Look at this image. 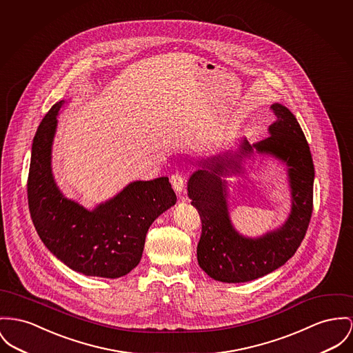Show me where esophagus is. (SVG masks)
Instances as JSON below:
<instances>
[{
    "label": "esophagus",
    "mask_w": 353,
    "mask_h": 353,
    "mask_svg": "<svg viewBox=\"0 0 353 353\" xmlns=\"http://www.w3.org/2000/svg\"><path fill=\"white\" fill-rule=\"evenodd\" d=\"M171 185H172V188L174 190L178 192V194H181L182 191H183V188H185V178H183V175H181V174H172L171 175Z\"/></svg>",
    "instance_id": "34e87169"
}]
</instances>
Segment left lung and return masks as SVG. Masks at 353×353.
I'll return each instance as SVG.
<instances>
[{
	"label": "left lung",
	"mask_w": 353,
	"mask_h": 353,
	"mask_svg": "<svg viewBox=\"0 0 353 353\" xmlns=\"http://www.w3.org/2000/svg\"><path fill=\"white\" fill-rule=\"evenodd\" d=\"M270 108L276 121L269 127V138L253 144L243 139L238 152L205 165L188 179V196L202 221L196 259L202 270L216 281H252L279 269L293 257L310 222L314 165L309 144L297 119L286 107L276 103ZM253 150L283 161L292 188L288 221L280 230L259 239H248L234 232L221 181L222 176L237 172L241 159Z\"/></svg>",
	"instance_id": "obj_1"
}]
</instances>
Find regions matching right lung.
I'll return each mask as SVG.
<instances>
[{"label": "right lung", "mask_w": 353, "mask_h": 353, "mask_svg": "<svg viewBox=\"0 0 353 353\" xmlns=\"http://www.w3.org/2000/svg\"><path fill=\"white\" fill-rule=\"evenodd\" d=\"M56 103L40 123L32 144L28 205L44 245L72 270L85 276L118 279L139 262L151 223L175 205L168 178L137 181L112 199L87 210L67 199L56 186L50 167L57 115Z\"/></svg>", "instance_id": "add662e5"}]
</instances>
